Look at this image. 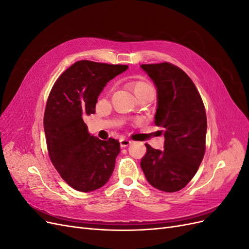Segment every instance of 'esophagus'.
<instances>
[{
  "mask_svg": "<svg viewBox=\"0 0 249 249\" xmlns=\"http://www.w3.org/2000/svg\"><path fill=\"white\" fill-rule=\"evenodd\" d=\"M119 142H120V146H122V147H126V146H129L131 144V141L127 140V139H122Z\"/></svg>",
  "mask_w": 249,
  "mask_h": 249,
  "instance_id": "34e87169",
  "label": "esophagus"
}]
</instances>
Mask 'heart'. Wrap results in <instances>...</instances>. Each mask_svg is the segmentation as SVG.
Returning a JSON list of instances; mask_svg holds the SVG:
<instances>
[{"instance_id":"obj_1","label":"heart","mask_w":249,"mask_h":249,"mask_svg":"<svg viewBox=\"0 0 249 249\" xmlns=\"http://www.w3.org/2000/svg\"><path fill=\"white\" fill-rule=\"evenodd\" d=\"M130 87L133 90V92L136 97L144 94V93L154 91V87L150 85L148 82L143 81V80H137V81L131 82Z\"/></svg>"}]
</instances>
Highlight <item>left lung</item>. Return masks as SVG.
I'll return each instance as SVG.
<instances>
[{
  "instance_id": "1",
  "label": "left lung",
  "mask_w": 249,
  "mask_h": 249,
  "mask_svg": "<svg viewBox=\"0 0 249 249\" xmlns=\"http://www.w3.org/2000/svg\"><path fill=\"white\" fill-rule=\"evenodd\" d=\"M140 67L157 88L155 124L165 137L164 150L145 144L140 166L156 189L176 192L192 179L205 155V106L192 80L178 66L164 62Z\"/></svg>"
}]
</instances>
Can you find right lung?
Wrapping results in <instances>:
<instances>
[{
  "label": "right lung",
  "mask_w": 249,
  "mask_h": 249,
  "mask_svg": "<svg viewBox=\"0 0 249 249\" xmlns=\"http://www.w3.org/2000/svg\"><path fill=\"white\" fill-rule=\"evenodd\" d=\"M127 69L82 60L67 69L51 90L43 118L50 159L61 178L78 191L99 189L114 170L119 141L90 135L83 116L94 114L104 87Z\"/></svg>",
  "instance_id": "add662e5"
}]
</instances>
